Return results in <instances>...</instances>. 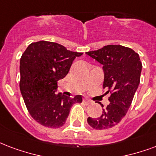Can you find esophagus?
<instances>
[{"instance_id":"esophagus-1","label":"esophagus","mask_w":156,"mask_h":156,"mask_svg":"<svg viewBox=\"0 0 156 156\" xmlns=\"http://www.w3.org/2000/svg\"><path fill=\"white\" fill-rule=\"evenodd\" d=\"M83 102H84V103H85L86 105H89V104H91L92 101H90V100L87 99V98H84V99H83Z\"/></svg>"}]
</instances>
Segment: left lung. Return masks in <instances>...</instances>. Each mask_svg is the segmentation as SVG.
<instances>
[{
    "mask_svg": "<svg viewBox=\"0 0 156 156\" xmlns=\"http://www.w3.org/2000/svg\"><path fill=\"white\" fill-rule=\"evenodd\" d=\"M86 54L103 66V88L111 93L110 104L101 115L88 117L87 123L99 130L112 128L125 116L137 90L142 69L140 57L133 50L120 45H108Z\"/></svg>",
    "mask_w": 156,
    "mask_h": 156,
    "instance_id": "obj_1",
    "label": "left lung"
}]
</instances>
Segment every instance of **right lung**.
<instances>
[{"instance_id":"add662e5","label":"right lung","mask_w":156,"mask_h":156,"mask_svg":"<svg viewBox=\"0 0 156 156\" xmlns=\"http://www.w3.org/2000/svg\"><path fill=\"white\" fill-rule=\"evenodd\" d=\"M81 52L69 51L60 44L40 41L28 46L20 59V91L26 107L37 123L48 128L62 127L70 108L83 98L55 94L57 82L67 75Z\"/></svg>"}]
</instances>
